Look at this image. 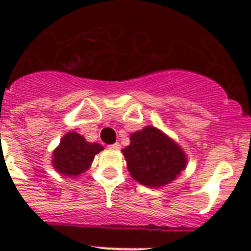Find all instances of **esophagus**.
<instances>
[{"label":"esophagus","mask_w":251,"mask_h":251,"mask_svg":"<svg viewBox=\"0 0 251 251\" xmlns=\"http://www.w3.org/2000/svg\"><path fill=\"white\" fill-rule=\"evenodd\" d=\"M110 148H113V150H121V145L119 143H114V145L109 146Z\"/></svg>","instance_id":"obj_1"}]
</instances>
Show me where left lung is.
I'll list each match as a JSON object with an SVG mask.
<instances>
[{"label": "left lung", "instance_id": "8db88e82", "mask_svg": "<svg viewBox=\"0 0 251 251\" xmlns=\"http://www.w3.org/2000/svg\"><path fill=\"white\" fill-rule=\"evenodd\" d=\"M133 179L147 187L172 182L186 168L182 148L152 126L130 134V145L122 150Z\"/></svg>", "mask_w": 251, "mask_h": 251}]
</instances>
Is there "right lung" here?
I'll use <instances>...</instances> for the list:
<instances>
[{
  "instance_id": "obj_1",
  "label": "right lung",
  "mask_w": 251,
  "mask_h": 251,
  "mask_svg": "<svg viewBox=\"0 0 251 251\" xmlns=\"http://www.w3.org/2000/svg\"><path fill=\"white\" fill-rule=\"evenodd\" d=\"M103 150V146L86 142L76 132H69L52 153V166L64 176L76 177L90 167L95 154Z\"/></svg>"
}]
</instances>
